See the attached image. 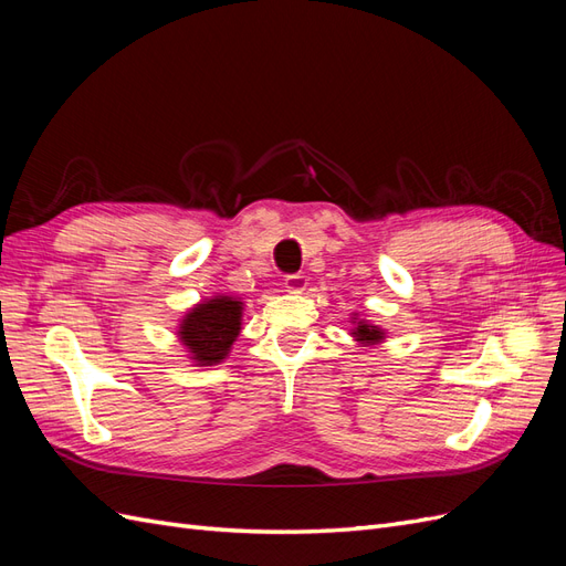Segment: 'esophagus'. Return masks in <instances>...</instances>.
<instances>
[{
	"mask_svg": "<svg viewBox=\"0 0 566 566\" xmlns=\"http://www.w3.org/2000/svg\"><path fill=\"white\" fill-rule=\"evenodd\" d=\"M283 285L287 293H302V290L306 287V276L304 273H290V276L283 279Z\"/></svg>",
	"mask_w": 566,
	"mask_h": 566,
	"instance_id": "34e87169",
	"label": "esophagus"
}]
</instances>
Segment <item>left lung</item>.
Here are the masks:
<instances>
[{"instance_id": "obj_1", "label": "left lung", "mask_w": 566, "mask_h": 566, "mask_svg": "<svg viewBox=\"0 0 566 566\" xmlns=\"http://www.w3.org/2000/svg\"><path fill=\"white\" fill-rule=\"evenodd\" d=\"M356 328L352 331V337L358 342L361 347H370V345H380V342L387 337L380 325H373L368 321H354Z\"/></svg>"}]
</instances>
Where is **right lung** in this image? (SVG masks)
<instances>
[{"label":"right lung","mask_w":566,"mask_h":566,"mask_svg":"<svg viewBox=\"0 0 566 566\" xmlns=\"http://www.w3.org/2000/svg\"><path fill=\"white\" fill-rule=\"evenodd\" d=\"M243 306L241 297L214 295L184 314L177 337L196 366H217L231 354L241 335Z\"/></svg>","instance_id":"obj_1"}]
</instances>
